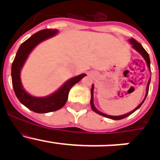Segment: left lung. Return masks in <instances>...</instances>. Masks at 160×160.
<instances>
[{"label": "left lung", "instance_id": "1", "mask_svg": "<svg viewBox=\"0 0 160 160\" xmlns=\"http://www.w3.org/2000/svg\"><path fill=\"white\" fill-rule=\"evenodd\" d=\"M129 42L132 45V47L134 48L136 51H138V52L140 53V54L142 56V57L144 58L145 60H146V63H147L148 65V67H149V69L150 70V59H149V54H148L147 52L145 50L144 48L142 47V46L140 43H138V42L135 41L134 38H130L129 39ZM150 80H151V79H149V81H148V83H147V87H146V97H145V99L143 100L142 102L141 103V104H139V105L138 106V107L134 109L133 111H131V112L128 113V114H123V115H120V116H111V115H108V114H104V113L101 112V111H99L98 110V109H96V108L94 107V104H93V85H92V88H91V91H90V93H91V99H90V105H91V108L93 109V111H94V112L98 113V114H100V115L101 116H104V117H106L108 118H111V119H113V120H121V119H123L125 118L128 117V116H129L130 114H132V113L135 112V111L137 110V109L139 108L140 107L142 106V104H143V102H144V101L146 100V97H147V94H148V92H149V83H150Z\"/></svg>", "mask_w": 160, "mask_h": 160}]
</instances>
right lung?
<instances>
[{
    "instance_id": "add662e5",
    "label": "right lung",
    "mask_w": 160,
    "mask_h": 160,
    "mask_svg": "<svg viewBox=\"0 0 160 160\" xmlns=\"http://www.w3.org/2000/svg\"><path fill=\"white\" fill-rule=\"evenodd\" d=\"M56 33L57 30L56 29H43L32 35L29 38L21 45L12 62L11 79L16 97L22 104L34 112L48 113L62 108L68 99L69 91L72 87L80 81V80L86 76V74L83 73L70 79L57 91L46 98L31 96L24 90L21 82L20 72L28 55L38 43L51 38Z\"/></svg>"
}]
</instances>
